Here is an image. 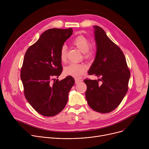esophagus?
Wrapping results in <instances>:
<instances>
[{"mask_svg":"<svg viewBox=\"0 0 149 149\" xmlns=\"http://www.w3.org/2000/svg\"><path fill=\"white\" fill-rule=\"evenodd\" d=\"M81 81V80H80V79H75V84H77V83H79V82H80Z\"/></svg>","mask_w":149,"mask_h":149,"instance_id":"esophagus-1","label":"esophagus"}]
</instances>
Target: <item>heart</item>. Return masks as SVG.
Returning a JSON list of instances; mask_svg holds the SVG:
<instances>
[{
    "label": "heart",
    "mask_w": 149,
    "mask_h": 149,
    "mask_svg": "<svg viewBox=\"0 0 149 149\" xmlns=\"http://www.w3.org/2000/svg\"><path fill=\"white\" fill-rule=\"evenodd\" d=\"M71 44L81 52H82L83 57L86 59H90L95 55V48L90 46V42L88 39L82 35L75 37L71 42ZM60 59L62 62L65 63L67 60V47L63 45L60 50ZM87 70V66L83 63H72L63 70V72L68 76L73 77H79Z\"/></svg>",
    "instance_id": "obj_1"
}]
</instances>
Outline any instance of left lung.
<instances>
[{
    "mask_svg": "<svg viewBox=\"0 0 149 149\" xmlns=\"http://www.w3.org/2000/svg\"><path fill=\"white\" fill-rule=\"evenodd\" d=\"M94 28L97 52L88 74L101 78L84 80L87 87L86 97L93 110L109 113L118 107L128 91L130 71L120 47L101 28Z\"/></svg>",
    "mask_w": 149,
    "mask_h": 149,
    "instance_id": "1",
    "label": "left lung"
}]
</instances>
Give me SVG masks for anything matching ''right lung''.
Instances as JSON below:
<instances>
[{"mask_svg":"<svg viewBox=\"0 0 149 149\" xmlns=\"http://www.w3.org/2000/svg\"><path fill=\"white\" fill-rule=\"evenodd\" d=\"M70 29H49L27 49L20 70L25 97L40 114L52 117L67 104L68 93L75 84L71 76L59 81L62 71L60 50L72 34Z\"/></svg>","mask_w":149,"mask_h":149,"instance_id":"obj_1","label":"right lung"}]
</instances>
